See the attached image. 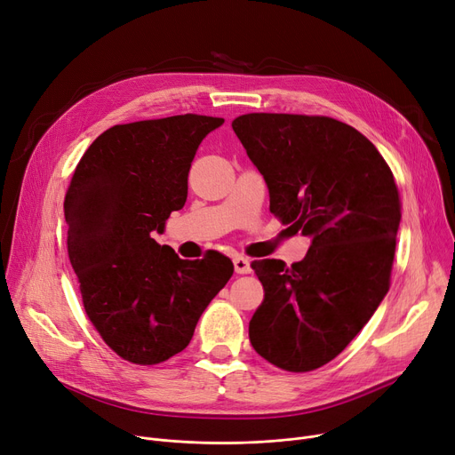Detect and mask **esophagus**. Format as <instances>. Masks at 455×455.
Segmentation results:
<instances>
[{
  "label": "esophagus",
  "mask_w": 455,
  "mask_h": 455,
  "mask_svg": "<svg viewBox=\"0 0 455 455\" xmlns=\"http://www.w3.org/2000/svg\"><path fill=\"white\" fill-rule=\"evenodd\" d=\"M234 269L237 275H249L251 273V261L245 256H235L234 259Z\"/></svg>",
  "instance_id": "1"
}]
</instances>
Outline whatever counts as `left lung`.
Wrapping results in <instances>:
<instances>
[{"mask_svg":"<svg viewBox=\"0 0 455 455\" xmlns=\"http://www.w3.org/2000/svg\"><path fill=\"white\" fill-rule=\"evenodd\" d=\"M232 129L267 184L271 212L312 240L291 267L252 261L266 297L251 345L283 371L319 369L389 291L400 227L393 173L372 141L331 117L245 114Z\"/></svg>","mask_w":455,"mask_h":455,"instance_id":"obj_1","label":"left lung"}]
</instances>
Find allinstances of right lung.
<instances>
[{
  "mask_svg": "<svg viewBox=\"0 0 455 455\" xmlns=\"http://www.w3.org/2000/svg\"><path fill=\"white\" fill-rule=\"evenodd\" d=\"M223 124L184 114L114 125L93 140L71 177L68 254L86 315L131 363L155 365L182 352L234 273L220 252L180 259L153 237L184 206L191 160Z\"/></svg>",
  "mask_w": 455,
  "mask_h": 455,
  "instance_id": "right-lung-1",
  "label": "right lung"
}]
</instances>
